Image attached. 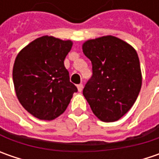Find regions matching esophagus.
I'll return each mask as SVG.
<instances>
[{"label": "esophagus", "mask_w": 159, "mask_h": 159, "mask_svg": "<svg viewBox=\"0 0 159 159\" xmlns=\"http://www.w3.org/2000/svg\"><path fill=\"white\" fill-rule=\"evenodd\" d=\"M77 88H78V91H79V92H81L83 90V85L82 84H79V85L77 86Z\"/></svg>", "instance_id": "obj_1"}]
</instances>
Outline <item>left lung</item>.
<instances>
[{"instance_id":"8db88e82","label":"left lung","mask_w":159,"mask_h":159,"mask_svg":"<svg viewBox=\"0 0 159 159\" xmlns=\"http://www.w3.org/2000/svg\"><path fill=\"white\" fill-rule=\"evenodd\" d=\"M82 49L91 61L93 70L83 95L100 120L117 121L131 109L142 88L137 52L111 35L87 40Z\"/></svg>"}]
</instances>
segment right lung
<instances>
[{
    "label": "right lung",
    "mask_w": 159,
    "mask_h": 159,
    "mask_svg": "<svg viewBox=\"0 0 159 159\" xmlns=\"http://www.w3.org/2000/svg\"><path fill=\"white\" fill-rule=\"evenodd\" d=\"M71 47V40L46 35L29 43L16 57L12 72L16 95L37 119L57 118L78 91L64 64Z\"/></svg>",
    "instance_id": "add662e5"
}]
</instances>
